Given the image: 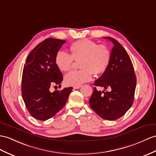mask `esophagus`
I'll return each instance as SVG.
<instances>
[{"mask_svg": "<svg viewBox=\"0 0 156 156\" xmlns=\"http://www.w3.org/2000/svg\"><path fill=\"white\" fill-rule=\"evenodd\" d=\"M81 86H82L81 85H78V86H74V87H73V89H79V88H81Z\"/></svg>", "mask_w": 156, "mask_h": 156, "instance_id": "esophagus-1", "label": "esophagus"}]
</instances>
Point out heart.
I'll list each match as a JSON object with an SVG mask.
<instances>
[{
	"instance_id": "obj_1",
	"label": "heart",
	"mask_w": 156,
	"mask_h": 156,
	"mask_svg": "<svg viewBox=\"0 0 156 156\" xmlns=\"http://www.w3.org/2000/svg\"><path fill=\"white\" fill-rule=\"evenodd\" d=\"M70 55L59 51L55 57L57 67L62 72L69 71L73 60L79 62L80 70L71 72L65 77L66 84L78 86L90 81L94 75H99L107 70L111 62V53L105 44H97L93 41L83 39L72 43L69 46Z\"/></svg>"
}]
</instances>
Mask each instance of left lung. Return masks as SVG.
I'll list each match as a JSON object with an SVG mask.
<instances>
[{"label": "left lung", "instance_id": "8db88e82", "mask_svg": "<svg viewBox=\"0 0 156 156\" xmlns=\"http://www.w3.org/2000/svg\"><path fill=\"white\" fill-rule=\"evenodd\" d=\"M105 38L114 44L109 65L94 85L108 88L97 90L94 87L89 99L90 108L103 119L115 120L122 117L133 104L136 86L134 67L128 53L119 41L111 37Z\"/></svg>", "mask_w": 156, "mask_h": 156}]
</instances>
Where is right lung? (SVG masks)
Wrapping results in <instances>:
<instances>
[{"mask_svg":"<svg viewBox=\"0 0 156 156\" xmlns=\"http://www.w3.org/2000/svg\"><path fill=\"white\" fill-rule=\"evenodd\" d=\"M66 40L49 37L30 53L23 69L22 95L26 108L34 118L46 120L65 106L73 87L49 91L51 85H61L62 72L57 67L55 57Z\"/></svg>","mask_w":156,"mask_h":156,"instance_id":"1","label":"right lung"}]
</instances>
